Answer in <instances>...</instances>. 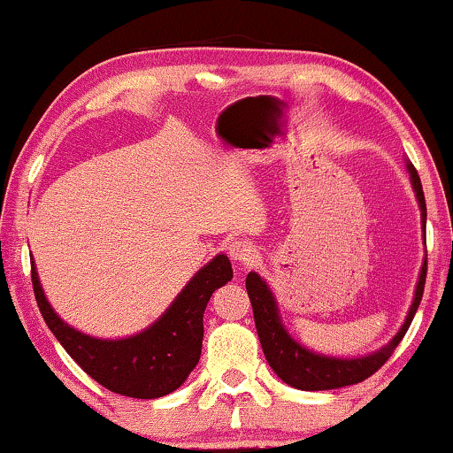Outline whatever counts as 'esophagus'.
<instances>
[{
	"label": "esophagus",
	"mask_w": 453,
	"mask_h": 453,
	"mask_svg": "<svg viewBox=\"0 0 453 453\" xmlns=\"http://www.w3.org/2000/svg\"><path fill=\"white\" fill-rule=\"evenodd\" d=\"M227 254L234 259L235 264H250L256 256L254 245L242 240H232L227 243Z\"/></svg>",
	"instance_id": "34e87169"
}]
</instances>
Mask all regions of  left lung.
I'll return each mask as SVG.
<instances>
[{
  "label": "left lung",
  "mask_w": 453,
  "mask_h": 453,
  "mask_svg": "<svg viewBox=\"0 0 453 453\" xmlns=\"http://www.w3.org/2000/svg\"><path fill=\"white\" fill-rule=\"evenodd\" d=\"M405 167H408L413 194H416L421 211V227H424L426 232L427 213L419 175L410 159H405ZM426 273L427 257H424V264H421L419 278L416 283V291H413V302L410 305L408 316H405L400 332H397L386 346H381L380 349H375L367 356L335 357L318 354V351L302 346V343L288 332L286 324H283L278 300H275L272 288L267 286V281L257 272H250L248 278H245V289H248L251 308H254L256 329L267 364H270V367L281 381H286L288 386L296 389H303V392H321V389L354 386V383L367 380L372 373L378 372L380 367L388 362V357L394 354L397 343L402 342V337L408 332L411 319L419 308L421 296H424Z\"/></svg>",
  "instance_id": "obj_1"
}]
</instances>
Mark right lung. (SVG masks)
I'll use <instances>...</instances> for the list:
<instances>
[{"instance_id": "obj_1", "label": "right lung", "mask_w": 453, "mask_h": 453, "mask_svg": "<svg viewBox=\"0 0 453 453\" xmlns=\"http://www.w3.org/2000/svg\"><path fill=\"white\" fill-rule=\"evenodd\" d=\"M234 278L226 254L205 264L162 316L140 334L102 340L80 332L51 308L32 262L34 294L45 324L78 365L99 386L137 400H156L178 389L202 356L203 311L213 291Z\"/></svg>"}]
</instances>
